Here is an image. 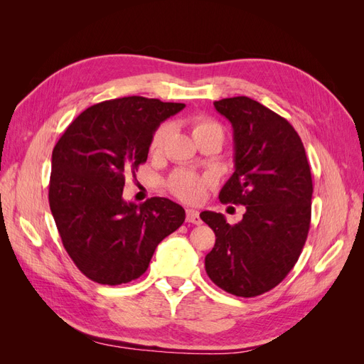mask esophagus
<instances>
[{
    "instance_id": "34e87169",
    "label": "esophagus",
    "mask_w": 364,
    "mask_h": 364,
    "mask_svg": "<svg viewBox=\"0 0 364 364\" xmlns=\"http://www.w3.org/2000/svg\"><path fill=\"white\" fill-rule=\"evenodd\" d=\"M186 222L193 225H200L202 218L199 215V211H196V209H186Z\"/></svg>"
}]
</instances>
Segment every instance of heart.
Wrapping results in <instances>:
<instances>
[{
    "label": "heart",
    "mask_w": 364,
    "mask_h": 364,
    "mask_svg": "<svg viewBox=\"0 0 364 364\" xmlns=\"http://www.w3.org/2000/svg\"><path fill=\"white\" fill-rule=\"evenodd\" d=\"M168 134H170L168 124H162L156 129V132L153 134L151 141H150V150L153 153L159 151L162 149ZM209 134H215V135L223 138V129L217 123V121H214L211 118L200 117V118H196L193 121L194 138H199L202 135H209ZM209 182H211V179H209L208 176L196 174L188 170H178L170 176L168 188L176 197H179L181 200L196 203V202L203 199L206 186L209 185Z\"/></svg>",
    "instance_id": "obj_1"
}]
</instances>
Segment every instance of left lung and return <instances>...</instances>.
Masks as SVG:
<instances>
[{
	"mask_svg": "<svg viewBox=\"0 0 364 364\" xmlns=\"http://www.w3.org/2000/svg\"><path fill=\"white\" fill-rule=\"evenodd\" d=\"M214 107L234 130L235 171L218 199L246 213L234 226L220 213L200 214L215 234L205 269L217 287L253 297L277 287L301 255L311 220V170L297 132L269 107L245 95Z\"/></svg>",
	"mask_w": 364,
	"mask_h": 364,
	"instance_id": "obj_1",
	"label": "left lung"
}]
</instances>
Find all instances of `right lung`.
Masks as SVG:
<instances>
[{"instance_id": "obj_1", "label": "right lung", "mask_w": 364, "mask_h": 364, "mask_svg": "<svg viewBox=\"0 0 364 364\" xmlns=\"http://www.w3.org/2000/svg\"><path fill=\"white\" fill-rule=\"evenodd\" d=\"M183 103L123 97L87 107L53 149L50 209L65 250L94 282L119 285L139 278L161 241L185 220L165 197L142 205L123 199L124 178L147 161L162 121Z\"/></svg>"}]
</instances>
